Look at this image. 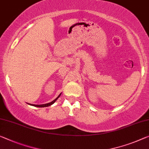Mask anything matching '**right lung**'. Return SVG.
Listing matches in <instances>:
<instances>
[{"instance_id": "1", "label": "right lung", "mask_w": 149, "mask_h": 149, "mask_svg": "<svg viewBox=\"0 0 149 149\" xmlns=\"http://www.w3.org/2000/svg\"><path fill=\"white\" fill-rule=\"evenodd\" d=\"M61 95V93L58 96V97H57L55 98V99H54V100H52V101L51 102H49V103L43 104H29L31 105V106H34V107H47L51 106V105H52V104H54V102H55V101L59 98V97H60Z\"/></svg>"}]
</instances>
